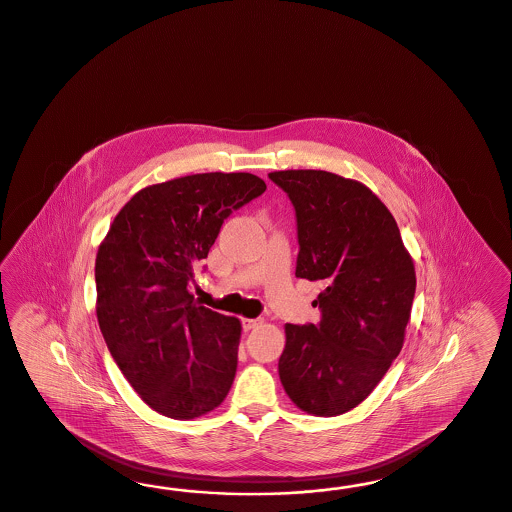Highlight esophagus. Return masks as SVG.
<instances>
[{
  "instance_id": "1",
  "label": "esophagus",
  "mask_w": 512,
  "mask_h": 512,
  "mask_svg": "<svg viewBox=\"0 0 512 512\" xmlns=\"http://www.w3.org/2000/svg\"><path fill=\"white\" fill-rule=\"evenodd\" d=\"M263 323V319L257 318V319H242V325H244V329L246 331H251V329H255V327H259Z\"/></svg>"
}]
</instances>
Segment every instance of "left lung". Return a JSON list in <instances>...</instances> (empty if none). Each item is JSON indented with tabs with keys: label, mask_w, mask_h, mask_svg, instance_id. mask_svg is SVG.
Listing matches in <instances>:
<instances>
[{
	"label": "left lung",
	"mask_w": 512,
	"mask_h": 512,
	"mask_svg": "<svg viewBox=\"0 0 512 512\" xmlns=\"http://www.w3.org/2000/svg\"><path fill=\"white\" fill-rule=\"evenodd\" d=\"M268 177L297 213V278L325 283L318 325H285L283 389L312 416L363 403L405 344L416 270L384 202L361 181L325 170Z\"/></svg>",
	"instance_id": "obj_1"
}]
</instances>
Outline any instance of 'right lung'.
<instances>
[{"label":"right lung","mask_w":512,"mask_h":512,"mask_svg":"<svg viewBox=\"0 0 512 512\" xmlns=\"http://www.w3.org/2000/svg\"><path fill=\"white\" fill-rule=\"evenodd\" d=\"M266 191L261 177L210 172L134 194L96 255V316L141 401L174 420L221 405L238 365L240 319L200 306L187 285L223 221Z\"/></svg>","instance_id":"1"}]
</instances>
